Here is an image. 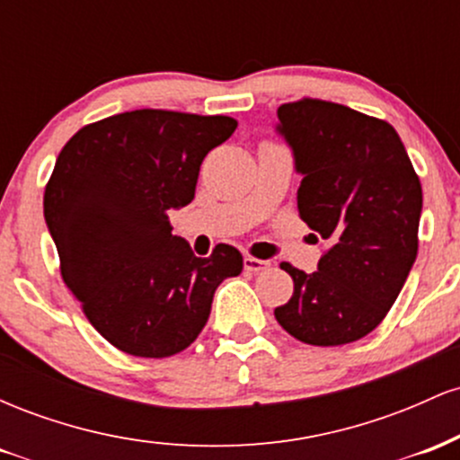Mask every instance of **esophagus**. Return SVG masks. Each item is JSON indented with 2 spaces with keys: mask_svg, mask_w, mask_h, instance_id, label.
I'll list each match as a JSON object with an SVG mask.
<instances>
[{
  "mask_svg": "<svg viewBox=\"0 0 460 460\" xmlns=\"http://www.w3.org/2000/svg\"><path fill=\"white\" fill-rule=\"evenodd\" d=\"M266 268H270V261L266 260H257V257H244V270L246 272H261L266 270Z\"/></svg>",
  "mask_w": 460,
  "mask_h": 460,
  "instance_id": "obj_1",
  "label": "esophagus"
}]
</instances>
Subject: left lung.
Listing matches in <instances>:
<instances>
[{
    "label": "left lung",
    "mask_w": 460,
    "mask_h": 460,
    "mask_svg": "<svg viewBox=\"0 0 460 460\" xmlns=\"http://www.w3.org/2000/svg\"><path fill=\"white\" fill-rule=\"evenodd\" d=\"M277 114L303 172L300 218L326 248L314 274L281 263L294 294L274 318L305 344H350L381 324L413 266L420 177L387 120L311 97Z\"/></svg>",
    "instance_id": "8db88e82"
}]
</instances>
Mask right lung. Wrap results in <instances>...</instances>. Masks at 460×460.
Listing matches in <instances>:
<instances>
[{
	"label": "right lung",
	"mask_w": 460,
	"mask_h": 460,
	"mask_svg": "<svg viewBox=\"0 0 460 460\" xmlns=\"http://www.w3.org/2000/svg\"><path fill=\"white\" fill-rule=\"evenodd\" d=\"M235 128L223 114L145 108L84 125L58 155L43 205L62 281L128 355L186 350L216 288L242 272L237 248L218 244L197 257L168 220L194 199L205 155Z\"/></svg>",
	"instance_id": "add662e5"
}]
</instances>
